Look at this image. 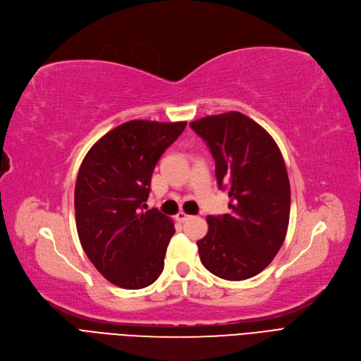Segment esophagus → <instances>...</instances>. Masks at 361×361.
<instances>
[{"label": "esophagus", "mask_w": 361, "mask_h": 361, "mask_svg": "<svg viewBox=\"0 0 361 361\" xmlns=\"http://www.w3.org/2000/svg\"><path fill=\"white\" fill-rule=\"evenodd\" d=\"M189 219H190V216H188L186 213H183V211H179V213L176 214V220L180 221V223H183V221H186V220H189Z\"/></svg>", "instance_id": "34e87169"}]
</instances>
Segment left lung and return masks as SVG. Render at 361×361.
Instances as JSON below:
<instances>
[{"label": "left lung", "instance_id": "1", "mask_svg": "<svg viewBox=\"0 0 361 361\" xmlns=\"http://www.w3.org/2000/svg\"><path fill=\"white\" fill-rule=\"evenodd\" d=\"M216 160L219 188L230 214L208 216L197 242L202 265L217 277L242 281L277 255L290 219V182L277 142L246 115L227 112L189 123Z\"/></svg>", "mask_w": 361, "mask_h": 361}]
</instances>
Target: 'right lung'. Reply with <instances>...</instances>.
<instances>
[{
    "instance_id": "obj_1",
    "label": "right lung",
    "mask_w": 361,
    "mask_h": 361,
    "mask_svg": "<svg viewBox=\"0 0 361 361\" xmlns=\"http://www.w3.org/2000/svg\"><path fill=\"white\" fill-rule=\"evenodd\" d=\"M186 122L130 121L103 135L84 157L74 190L80 243L103 277L138 290L153 284L175 235L173 221L147 209L153 171Z\"/></svg>"
}]
</instances>
